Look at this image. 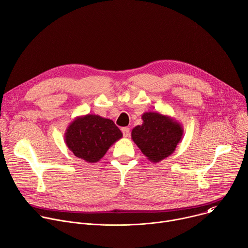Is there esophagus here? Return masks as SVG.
I'll return each instance as SVG.
<instances>
[{
  "mask_svg": "<svg viewBox=\"0 0 248 248\" xmlns=\"http://www.w3.org/2000/svg\"><path fill=\"white\" fill-rule=\"evenodd\" d=\"M122 131H123V134H124V138H127L128 136H129V128L128 127H123L122 128Z\"/></svg>",
  "mask_w": 248,
  "mask_h": 248,
  "instance_id": "esophagus-1",
  "label": "esophagus"
}]
</instances>
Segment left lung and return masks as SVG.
<instances>
[{
	"instance_id": "1",
	"label": "left lung",
	"mask_w": 248,
	"mask_h": 248,
	"mask_svg": "<svg viewBox=\"0 0 248 248\" xmlns=\"http://www.w3.org/2000/svg\"><path fill=\"white\" fill-rule=\"evenodd\" d=\"M141 119L142 124L132 129L131 139L149 161L160 162L171 155L182 140L183 126L158 111H146Z\"/></svg>"
}]
</instances>
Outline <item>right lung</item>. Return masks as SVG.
<instances>
[{"mask_svg":"<svg viewBox=\"0 0 248 248\" xmlns=\"http://www.w3.org/2000/svg\"><path fill=\"white\" fill-rule=\"evenodd\" d=\"M123 133L111 120L88 114L74 119L66 128L65 143L76 157L96 163Z\"/></svg>","mask_w":248,"mask_h":248,"instance_id":"right-lung-1","label":"right lung"}]
</instances>
